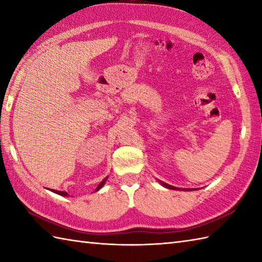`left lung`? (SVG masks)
Segmentation results:
<instances>
[{
	"label": "left lung",
	"instance_id": "8db88e82",
	"mask_svg": "<svg viewBox=\"0 0 262 262\" xmlns=\"http://www.w3.org/2000/svg\"><path fill=\"white\" fill-rule=\"evenodd\" d=\"M158 181H159L163 187L168 188V189H172V190H185V191H191V190H192V189H181V188H177V187H173V186H171V185H168V183H165V182L161 181V180H158Z\"/></svg>",
	"mask_w": 262,
	"mask_h": 262
}]
</instances>
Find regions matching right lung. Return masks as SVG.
Returning a JSON list of instances; mask_svg holds the SVG:
<instances>
[{
  "label": "right lung",
  "instance_id": "obj_1",
  "mask_svg": "<svg viewBox=\"0 0 262 262\" xmlns=\"http://www.w3.org/2000/svg\"><path fill=\"white\" fill-rule=\"evenodd\" d=\"M107 179H108V177H105L104 179L99 183V186L97 187V189H96V191H98V190H100V189H101L103 186H104V183H105V181H107ZM51 191H53V192H55V193H57V194H60V196H68V192L66 191H58V190H55V189H52Z\"/></svg>",
  "mask_w": 262,
  "mask_h": 262
}]
</instances>
